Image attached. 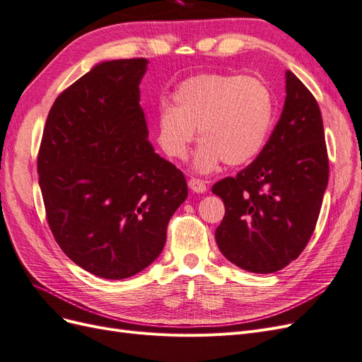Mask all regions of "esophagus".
Returning <instances> with one entry per match:
<instances>
[{
  "label": "esophagus",
  "instance_id": "obj_1",
  "mask_svg": "<svg viewBox=\"0 0 362 362\" xmlns=\"http://www.w3.org/2000/svg\"><path fill=\"white\" fill-rule=\"evenodd\" d=\"M189 187H190V190H193V192H196V193H204V192H206V184H205V181L198 180V178H190Z\"/></svg>",
  "mask_w": 362,
  "mask_h": 362
}]
</instances>
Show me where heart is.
Listing matches in <instances>:
<instances>
[{"label":"heart","instance_id":"b5f03b06","mask_svg":"<svg viewBox=\"0 0 362 362\" xmlns=\"http://www.w3.org/2000/svg\"><path fill=\"white\" fill-rule=\"evenodd\" d=\"M172 104L160 105L158 141L170 158L184 160L198 128L202 145L194 168L213 172L225 161L243 166L264 148L275 120V96L254 76L201 74L184 80Z\"/></svg>","mask_w":362,"mask_h":362}]
</instances>
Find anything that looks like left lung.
<instances>
[{
	"label": "left lung",
	"instance_id": "obj_1",
	"mask_svg": "<svg viewBox=\"0 0 362 362\" xmlns=\"http://www.w3.org/2000/svg\"><path fill=\"white\" fill-rule=\"evenodd\" d=\"M286 92L282 115L258 157L211 189L225 204L217 246L252 273L278 272L302 254L329 180L319 104L290 71Z\"/></svg>",
	"mask_w": 362,
	"mask_h": 362
}]
</instances>
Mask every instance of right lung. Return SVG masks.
<instances>
[{
	"label": "right lung",
	"mask_w": 362,
	"mask_h": 362,
	"mask_svg": "<svg viewBox=\"0 0 362 362\" xmlns=\"http://www.w3.org/2000/svg\"><path fill=\"white\" fill-rule=\"evenodd\" d=\"M146 66V59L104 62L64 89L37 154L54 238L75 264L105 279L133 276L161 254L189 193L184 173L148 141L139 104Z\"/></svg>",
	"instance_id": "1"
}]
</instances>
